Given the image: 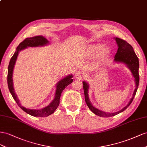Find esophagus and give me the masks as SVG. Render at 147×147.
Segmentation results:
<instances>
[{"label":"esophagus","instance_id":"1","mask_svg":"<svg viewBox=\"0 0 147 147\" xmlns=\"http://www.w3.org/2000/svg\"><path fill=\"white\" fill-rule=\"evenodd\" d=\"M75 78H76L78 79H83L84 78V75L82 73L80 72H78L75 73Z\"/></svg>","mask_w":147,"mask_h":147}]
</instances>
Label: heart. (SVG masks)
I'll return each mask as SVG.
<instances>
[{
    "label": "heart",
    "instance_id": "1",
    "mask_svg": "<svg viewBox=\"0 0 147 147\" xmlns=\"http://www.w3.org/2000/svg\"><path fill=\"white\" fill-rule=\"evenodd\" d=\"M102 47V44H95L91 45L89 47V49H88V52H89L90 55H94L95 53H97L99 50H100L98 53V57L100 58H103L108 55L110 50H109V49L107 47H104L101 49ZM100 49L101 50H100Z\"/></svg>",
    "mask_w": 147,
    "mask_h": 147
}]
</instances>
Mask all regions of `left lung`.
<instances>
[{
  "instance_id": "8db88e82",
  "label": "left lung",
  "mask_w": 147,
  "mask_h": 147,
  "mask_svg": "<svg viewBox=\"0 0 147 147\" xmlns=\"http://www.w3.org/2000/svg\"><path fill=\"white\" fill-rule=\"evenodd\" d=\"M115 40L116 41L117 44H118V51H117V53H116V55L115 56V61H118V62H122L127 65L128 68L130 69V70L131 71L133 76L134 77V78H135L136 88L134 92L133 97L131 98V100H130V102H129V103L127 104V105L126 107H125L124 108L122 109V110L119 111H117L116 113H109L102 111L101 110H99L97 108H96L92 106V105L89 101V97H88V89H89V85L87 84V83L84 81L83 89H84V92L85 101L87 105V106L89 108L90 110L94 113V114L101 117L113 116L124 111L125 109H126L130 105H131V103L133 101V99L136 94L138 87H139V58H138L137 56L136 55L135 52L134 51L133 47L129 43H127L126 41L122 39L118 38V37H116Z\"/></svg>"
}]
</instances>
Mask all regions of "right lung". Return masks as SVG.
Here are the masks:
<instances>
[{
    "label": "right lung",
    "mask_w": 147,
    "mask_h": 147,
    "mask_svg": "<svg viewBox=\"0 0 147 147\" xmlns=\"http://www.w3.org/2000/svg\"><path fill=\"white\" fill-rule=\"evenodd\" d=\"M48 43L49 41L46 39L45 37L42 36H37L35 37H28V38H26L19 44L17 48H16V52L11 58L9 65H8V67L7 83L8 89H9L10 92L11 93L12 97H13V99L15 100V102L18 104V105L20 107V108H22L24 111L28 113V114L36 117H46L53 113V112L55 111L56 110V109L58 108V105H59L60 96L63 90L65 89V87L67 86L70 84L73 81V79H72V75H69V76H66V78L61 79L60 81L58 82L56 87L57 88L55 98H54L53 100L50 103V105H49L47 107H46L44 108H42L40 110H33V109L26 108L21 105L19 100L17 98V96H16V95L15 93V90L13 89V79H12L14 66L15 64L16 60L17 59L18 53L21 50H22L28 47L42 46L47 44Z\"/></svg>",
    "instance_id": "add662e5"
}]
</instances>
